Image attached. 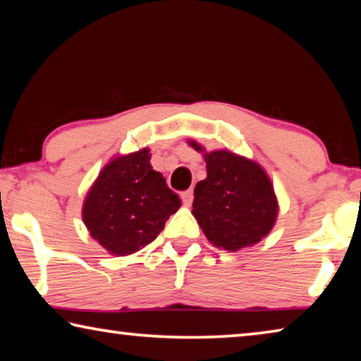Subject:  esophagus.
<instances>
[{
	"mask_svg": "<svg viewBox=\"0 0 361 361\" xmlns=\"http://www.w3.org/2000/svg\"><path fill=\"white\" fill-rule=\"evenodd\" d=\"M181 199H183V202H185L186 205L191 204V202H192V199H194V192H192V189H188V191L181 192Z\"/></svg>",
	"mask_w": 361,
	"mask_h": 361,
	"instance_id": "obj_1",
	"label": "esophagus"
}]
</instances>
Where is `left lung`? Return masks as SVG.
Returning <instances> with one entry per match:
<instances>
[{
    "label": "left lung",
    "mask_w": 361,
    "mask_h": 361,
    "mask_svg": "<svg viewBox=\"0 0 361 361\" xmlns=\"http://www.w3.org/2000/svg\"><path fill=\"white\" fill-rule=\"evenodd\" d=\"M202 152L199 143L189 142ZM207 178L194 188L192 215L213 245L229 252L252 247L274 228L279 204L258 164L234 152H205Z\"/></svg>",
    "instance_id": "1"
}]
</instances>
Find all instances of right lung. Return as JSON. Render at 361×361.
Returning <instances> with one entry per match:
<instances>
[{"label": "right lung", "mask_w": 361, "mask_h": 361, "mask_svg": "<svg viewBox=\"0 0 361 361\" xmlns=\"http://www.w3.org/2000/svg\"><path fill=\"white\" fill-rule=\"evenodd\" d=\"M149 159L148 148L114 157L85 195L82 221L111 255H132L148 245L181 205Z\"/></svg>", "instance_id": "obj_1"}]
</instances>
